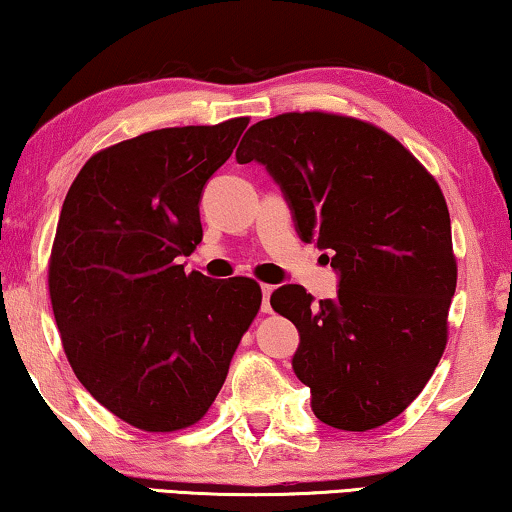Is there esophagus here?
I'll return each instance as SVG.
<instances>
[{
    "mask_svg": "<svg viewBox=\"0 0 512 512\" xmlns=\"http://www.w3.org/2000/svg\"><path fill=\"white\" fill-rule=\"evenodd\" d=\"M273 285H262V312H271V294H273Z\"/></svg>",
    "mask_w": 512,
    "mask_h": 512,
    "instance_id": "esophagus-1",
    "label": "esophagus"
}]
</instances>
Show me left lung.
I'll use <instances>...</instances> for the list:
<instances>
[{
	"mask_svg": "<svg viewBox=\"0 0 512 512\" xmlns=\"http://www.w3.org/2000/svg\"><path fill=\"white\" fill-rule=\"evenodd\" d=\"M266 165L305 243L331 250L335 299L301 285L271 294L301 335L292 368L319 421L365 432L418 398L448 342L457 285L439 183L393 135L333 112L257 121L236 149Z\"/></svg>",
	"mask_w": 512,
	"mask_h": 512,
	"instance_id": "left-lung-1",
	"label": "left lung"
}]
</instances>
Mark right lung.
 Masks as SVG:
<instances>
[{"label": "right lung", "instance_id": "1", "mask_svg": "<svg viewBox=\"0 0 512 512\" xmlns=\"http://www.w3.org/2000/svg\"><path fill=\"white\" fill-rule=\"evenodd\" d=\"M248 121L112 144L66 193L48 264L61 345L94 400L137 430L200 421L262 305L253 278L211 280L179 264L202 241V190Z\"/></svg>", "mask_w": 512, "mask_h": 512}]
</instances>
